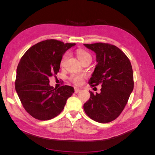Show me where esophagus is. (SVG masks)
I'll return each mask as SVG.
<instances>
[{
	"label": "esophagus",
	"mask_w": 155,
	"mask_h": 155,
	"mask_svg": "<svg viewBox=\"0 0 155 155\" xmlns=\"http://www.w3.org/2000/svg\"><path fill=\"white\" fill-rule=\"evenodd\" d=\"M74 91H75V93H78V92H80L81 90L80 88H74Z\"/></svg>",
	"instance_id": "esophagus-1"
}]
</instances>
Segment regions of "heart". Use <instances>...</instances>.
<instances>
[{"label":"heart","mask_w":155,"mask_h":155,"mask_svg":"<svg viewBox=\"0 0 155 155\" xmlns=\"http://www.w3.org/2000/svg\"><path fill=\"white\" fill-rule=\"evenodd\" d=\"M76 54L79 60L82 63L83 61H85L87 59H91V55L90 54L88 53L87 51L81 50V49H79L76 51ZM68 54L66 53L65 54L63 55L61 59V62H60V65L61 67H63L65 64V63H66L67 60L68 58ZM85 78V76L83 74H76V75H72V76L70 77V80L72 81L73 83H74L75 85H79L83 83L84 79Z\"/></svg>","instance_id":"obj_1"}]
</instances>
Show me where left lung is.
Instances as JSON below:
<instances>
[{
  "mask_svg": "<svg viewBox=\"0 0 155 155\" xmlns=\"http://www.w3.org/2000/svg\"><path fill=\"white\" fill-rule=\"evenodd\" d=\"M84 46L94 51L97 63L88 83L92 87L101 85L100 94L89 91L91 97L83 105L84 110L97 122H110L121 113L133 91L132 66L114 45L97 43Z\"/></svg>",
  "mask_w": 155,
  "mask_h": 155,
  "instance_id": "8db88e82",
  "label": "left lung"
}]
</instances>
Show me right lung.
Listing matches in <instances>:
<instances>
[{"label": "right lung", "instance_id": "add662e5", "mask_svg": "<svg viewBox=\"0 0 155 155\" xmlns=\"http://www.w3.org/2000/svg\"><path fill=\"white\" fill-rule=\"evenodd\" d=\"M75 43L50 39L31 46L23 55L17 68L15 90L28 113L39 120L55 118L63 110L72 87L56 88L49 78L57 74L63 55Z\"/></svg>", "mask_w": 155, "mask_h": 155}]
</instances>
